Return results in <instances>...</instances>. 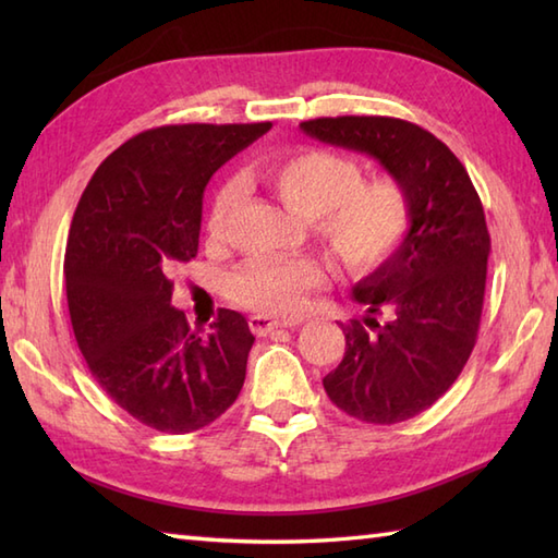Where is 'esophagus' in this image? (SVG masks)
<instances>
[{"label": "esophagus", "instance_id": "obj_1", "mask_svg": "<svg viewBox=\"0 0 558 558\" xmlns=\"http://www.w3.org/2000/svg\"><path fill=\"white\" fill-rule=\"evenodd\" d=\"M300 324H302L300 318H270L264 314H254L252 318H248V326H252L256 336H268L270 330H276V328H292Z\"/></svg>", "mask_w": 558, "mask_h": 558}]
</instances>
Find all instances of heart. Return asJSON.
Here are the masks:
<instances>
[{"mask_svg":"<svg viewBox=\"0 0 558 558\" xmlns=\"http://www.w3.org/2000/svg\"><path fill=\"white\" fill-rule=\"evenodd\" d=\"M280 204L314 220L316 232L342 268L366 272L396 252L410 230V201L393 177L364 180L362 165L330 150H302L256 168ZM240 182H225L210 204L206 230L222 242L240 204ZM324 268L312 258H252L228 278L230 298L258 314H290L322 286Z\"/></svg>","mask_w":558,"mask_h":558,"instance_id":"b5f03b06","label":"heart"}]
</instances>
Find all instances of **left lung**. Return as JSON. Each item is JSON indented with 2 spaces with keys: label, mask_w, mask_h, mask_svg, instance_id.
Wrapping results in <instances>:
<instances>
[{
  "label": "left lung",
  "mask_w": 558,
  "mask_h": 558,
  "mask_svg": "<svg viewBox=\"0 0 558 558\" xmlns=\"http://www.w3.org/2000/svg\"><path fill=\"white\" fill-rule=\"evenodd\" d=\"M302 132L366 153L405 189L410 230L372 276L352 288L369 316L342 326L345 354L324 388L350 417L396 424L453 386L477 342L489 230L468 170L444 141L396 117H318ZM374 313H386L381 327Z\"/></svg>",
  "instance_id": "8db88e82"
}]
</instances>
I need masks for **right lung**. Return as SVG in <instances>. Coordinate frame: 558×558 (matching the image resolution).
<instances>
[{
	"mask_svg": "<svg viewBox=\"0 0 558 558\" xmlns=\"http://www.w3.org/2000/svg\"><path fill=\"white\" fill-rule=\"evenodd\" d=\"M268 129H148L105 158L76 206L64 254L71 328L105 393L150 429L208 426L244 386L246 318L222 310L201 338L170 304L168 272L198 252L213 172Z\"/></svg>",
	"mask_w": 558,
	"mask_h": 558,
	"instance_id": "right-lung-1",
	"label": "right lung"
}]
</instances>
